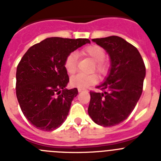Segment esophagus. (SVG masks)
<instances>
[{"mask_svg":"<svg viewBox=\"0 0 161 161\" xmlns=\"http://www.w3.org/2000/svg\"><path fill=\"white\" fill-rule=\"evenodd\" d=\"M82 91H83V89H78V92H79V93H80V92H82Z\"/></svg>","mask_w":161,"mask_h":161,"instance_id":"1","label":"esophagus"}]
</instances>
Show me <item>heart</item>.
<instances>
[{"label": "heart", "mask_w": 161, "mask_h": 161, "mask_svg": "<svg viewBox=\"0 0 161 161\" xmlns=\"http://www.w3.org/2000/svg\"><path fill=\"white\" fill-rule=\"evenodd\" d=\"M80 55L88 57L93 62L92 71H96L99 76H106L109 72V64L108 62L104 60L106 57L105 50L98 45H89L85 47L80 51ZM65 70L69 75H72L77 70V57L74 52L70 53L66 57L64 63ZM97 82V76L96 74L85 75L77 74L73 76L70 80V84L72 87H76L80 89H85L93 85Z\"/></svg>", "instance_id": "1"}]
</instances>
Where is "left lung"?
<instances>
[{
  "label": "left lung",
  "instance_id": "left-lung-1",
  "mask_svg": "<svg viewBox=\"0 0 161 161\" xmlns=\"http://www.w3.org/2000/svg\"><path fill=\"white\" fill-rule=\"evenodd\" d=\"M110 58V69L104 83L97 86L102 93L90 92L88 113L102 126H113L128 118L143 92L146 68L137 48L119 36L94 38Z\"/></svg>",
  "mask_w": 161,
  "mask_h": 161
}]
</instances>
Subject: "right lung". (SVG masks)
Here are the masks:
<instances>
[{
    "mask_svg": "<svg viewBox=\"0 0 161 161\" xmlns=\"http://www.w3.org/2000/svg\"><path fill=\"white\" fill-rule=\"evenodd\" d=\"M90 43L88 38L52 37L31 47L17 68L16 95L24 116L39 130L50 131L67 119L76 88L69 81L64 63L77 48Z\"/></svg>",
    "mask_w": 161,
    "mask_h": 161,
    "instance_id": "add662e5",
    "label": "right lung"
}]
</instances>
